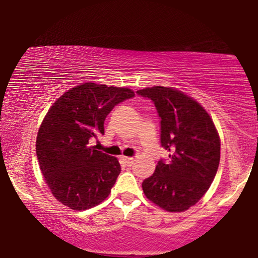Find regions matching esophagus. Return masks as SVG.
Wrapping results in <instances>:
<instances>
[{"mask_svg":"<svg viewBox=\"0 0 258 258\" xmlns=\"http://www.w3.org/2000/svg\"><path fill=\"white\" fill-rule=\"evenodd\" d=\"M122 161L124 162L125 165H128V167H130V165H133V164H134V162H135V158H134V157L122 156Z\"/></svg>","mask_w":258,"mask_h":258,"instance_id":"34e87169","label":"esophagus"}]
</instances>
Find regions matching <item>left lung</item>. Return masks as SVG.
Segmentation results:
<instances>
[{"label": "left lung", "mask_w": 258, "mask_h": 258, "mask_svg": "<svg viewBox=\"0 0 258 258\" xmlns=\"http://www.w3.org/2000/svg\"><path fill=\"white\" fill-rule=\"evenodd\" d=\"M137 94L150 98L161 118V144L170 151L142 183L144 195L170 213L195 206L210 188L221 156V141L210 115L199 102L171 87Z\"/></svg>", "instance_id": "obj_1"}]
</instances>
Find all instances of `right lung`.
Instances as JSON below:
<instances>
[{
  "mask_svg": "<svg viewBox=\"0 0 258 258\" xmlns=\"http://www.w3.org/2000/svg\"><path fill=\"white\" fill-rule=\"evenodd\" d=\"M135 96L129 88L81 83L49 109L36 139L42 175L51 194L73 210L90 209L107 199L121 172L114 156L89 147L104 134V119L116 104Z\"/></svg>",
  "mask_w": 258,
  "mask_h": 258,
  "instance_id": "right-lung-1",
  "label": "right lung"
}]
</instances>
